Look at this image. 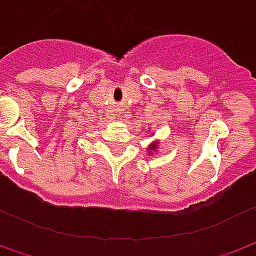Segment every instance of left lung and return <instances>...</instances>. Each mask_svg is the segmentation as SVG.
Listing matches in <instances>:
<instances>
[{"label": "left lung", "instance_id": "obj_1", "mask_svg": "<svg viewBox=\"0 0 256 256\" xmlns=\"http://www.w3.org/2000/svg\"><path fill=\"white\" fill-rule=\"evenodd\" d=\"M156 146H158V142H156V141H155V142H152V144H151V146H148V150H151V151H154V150H155V148H156Z\"/></svg>", "mask_w": 256, "mask_h": 256}]
</instances>
